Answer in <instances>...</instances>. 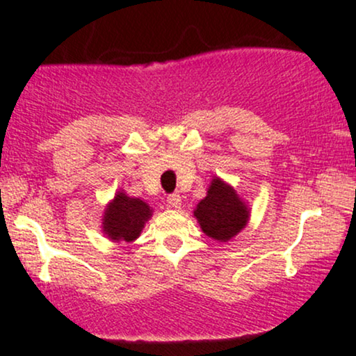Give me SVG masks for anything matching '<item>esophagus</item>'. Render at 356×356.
Masks as SVG:
<instances>
[{
	"label": "esophagus",
	"mask_w": 356,
	"mask_h": 356,
	"mask_svg": "<svg viewBox=\"0 0 356 356\" xmlns=\"http://www.w3.org/2000/svg\"><path fill=\"white\" fill-rule=\"evenodd\" d=\"M166 201H168V208H173V209H179V208H181V203H183L181 196H179L178 193H175V195H170L168 200H166Z\"/></svg>",
	"instance_id": "obj_1"
}]
</instances>
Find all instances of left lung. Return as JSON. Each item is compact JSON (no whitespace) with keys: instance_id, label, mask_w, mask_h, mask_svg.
Masks as SVG:
<instances>
[{"instance_id":"8db88e82","label":"left lung","mask_w":356,"mask_h":356,"mask_svg":"<svg viewBox=\"0 0 356 356\" xmlns=\"http://www.w3.org/2000/svg\"><path fill=\"white\" fill-rule=\"evenodd\" d=\"M193 216L208 238L227 243L248 226L251 208L234 186L219 177H213L206 196L196 204Z\"/></svg>"}]
</instances>
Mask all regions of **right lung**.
<instances>
[{
  "instance_id": "obj_1",
  "label": "right lung",
  "mask_w": 356,
  "mask_h": 356,
  "mask_svg": "<svg viewBox=\"0 0 356 356\" xmlns=\"http://www.w3.org/2000/svg\"><path fill=\"white\" fill-rule=\"evenodd\" d=\"M152 214L153 208L147 201L134 198L120 190L105 206L102 232L112 243H134L142 234Z\"/></svg>"
}]
</instances>
